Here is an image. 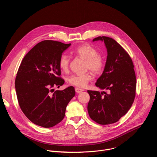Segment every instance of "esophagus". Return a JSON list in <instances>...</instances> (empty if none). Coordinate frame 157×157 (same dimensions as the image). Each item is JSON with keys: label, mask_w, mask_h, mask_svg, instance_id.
I'll return each instance as SVG.
<instances>
[{"label": "esophagus", "mask_w": 157, "mask_h": 157, "mask_svg": "<svg viewBox=\"0 0 157 157\" xmlns=\"http://www.w3.org/2000/svg\"><path fill=\"white\" fill-rule=\"evenodd\" d=\"M84 90L82 89H80L79 87H76L75 88V91L77 93H81V92H82Z\"/></svg>", "instance_id": "34e87169"}]
</instances>
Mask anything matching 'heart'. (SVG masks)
<instances>
[{"mask_svg":"<svg viewBox=\"0 0 157 157\" xmlns=\"http://www.w3.org/2000/svg\"><path fill=\"white\" fill-rule=\"evenodd\" d=\"M73 53L86 60V67L94 73H101L104 68V61L99 55L98 51L93 47L83 44L77 47ZM70 64V58L68 55L63 54L59 59V66L62 71L68 70ZM93 79L91 73L87 72L84 74H75L68 78L70 84L79 87H84L87 84Z\"/></svg>","mask_w":157,"mask_h":157,"instance_id":"b5f03b06","label":"heart"}]
</instances>
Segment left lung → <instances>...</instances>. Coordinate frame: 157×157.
Returning <instances> with one entry per match:
<instances>
[{
  "label": "left lung",
  "instance_id": "1",
  "mask_svg": "<svg viewBox=\"0 0 157 157\" xmlns=\"http://www.w3.org/2000/svg\"><path fill=\"white\" fill-rule=\"evenodd\" d=\"M98 40L104 42L107 56L96 86L108 93L88 90L90 99L87 111L94 121L107 125L117 122L130 109L135 99L137 82L132 60L125 50L111 38L98 36L93 41Z\"/></svg>",
  "mask_w": 157,
  "mask_h": 157
}]
</instances>
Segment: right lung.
<instances>
[{
	"label": "right lung",
	"mask_w": 157,
	"mask_h": 157,
	"mask_svg": "<svg viewBox=\"0 0 157 157\" xmlns=\"http://www.w3.org/2000/svg\"><path fill=\"white\" fill-rule=\"evenodd\" d=\"M71 44L42 41L29 51L19 66L15 81L18 102L26 117L37 125L50 128L59 123L75 96L73 86L53 93L55 86L64 83L60 77L59 59Z\"/></svg>",
	"instance_id": "right-lung-1"
}]
</instances>
